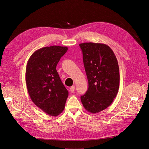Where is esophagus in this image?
Wrapping results in <instances>:
<instances>
[{"instance_id":"obj_1","label":"esophagus","mask_w":149,"mask_h":149,"mask_svg":"<svg viewBox=\"0 0 149 149\" xmlns=\"http://www.w3.org/2000/svg\"><path fill=\"white\" fill-rule=\"evenodd\" d=\"M74 90H75V86H72V87H70V90L71 92H72V93H73V92H74Z\"/></svg>"}]
</instances>
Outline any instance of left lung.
<instances>
[{
	"label": "left lung",
	"mask_w": 149,
	"mask_h": 149,
	"mask_svg": "<svg viewBox=\"0 0 149 149\" xmlns=\"http://www.w3.org/2000/svg\"><path fill=\"white\" fill-rule=\"evenodd\" d=\"M88 82L81 96L84 107L96 113L107 109L116 97L119 87V70L116 56L107 45L93 42L79 44Z\"/></svg>",
	"instance_id": "1"
}]
</instances>
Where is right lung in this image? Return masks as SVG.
Segmentation results:
<instances>
[{"label":"right lung","instance_id":"add662e5","mask_svg":"<svg viewBox=\"0 0 149 149\" xmlns=\"http://www.w3.org/2000/svg\"><path fill=\"white\" fill-rule=\"evenodd\" d=\"M67 50V47H43L32 54L26 64L25 81L31 100L52 116L63 111L68 96L56 70L58 63Z\"/></svg>","mask_w":149,"mask_h":149}]
</instances>
